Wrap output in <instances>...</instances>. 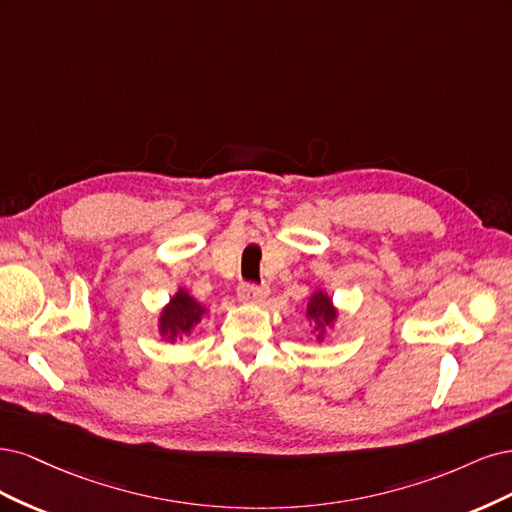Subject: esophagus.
Wrapping results in <instances>:
<instances>
[{"mask_svg": "<svg viewBox=\"0 0 512 512\" xmlns=\"http://www.w3.org/2000/svg\"><path fill=\"white\" fill-rule=\"evenodd\" d=\"M270 289L268 287H257V285H240L238 289V295L242 302H251V304H257L261 300L268 298Z\"/></svg>", "mask_w": 512, "mask_h": 512, "instance_id": "esophagus-1", "label": "esophagus"}]
</instances>
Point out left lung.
Returning <instances> with one entry per match:
<instances>
[{"mask_svg": "<svg viewBox=\"0 0 512 512\" xmlns=\"http://www.w3.org/2000/svg\"><path fill=\"white\" fill-rule=\"evenodd\" d=\"M340 317V310L336 308L334 300L329 298V293L321 287L315 291H310L308 295V304H306V319L315 325L317 332V342L325 340L329 329H334Z\"/></svg>", "mask_w": 512, "mask_h": 512, "instance_id": "obj_1", "label": "left lung"}]
</instances>
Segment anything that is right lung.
Segmentation results:
<instances>
[{
    "mask_svg": "<svg viewBox=\"0 0 512 512\" xmlns=\"http://www.w3.org/2000/svg\"><path fill=\"white\" fill-rule=\"evenodd\" d=\"M208 315L210 310L202 302H197L187 289L178 287L166 306L159 310L157 332L161 340L176 342L178 338H185L195 332L202 325V319Z\"/></svg>",
    "mask_w": 512,
    "mask_h": 512,
    "instance_id": "1",
    "label": "right lung"
}]
</instances>
